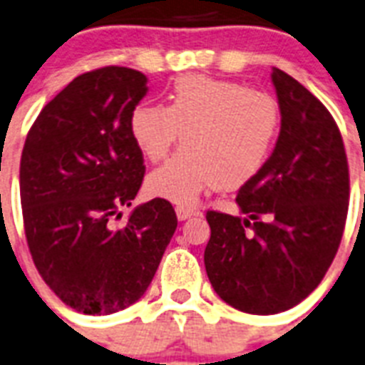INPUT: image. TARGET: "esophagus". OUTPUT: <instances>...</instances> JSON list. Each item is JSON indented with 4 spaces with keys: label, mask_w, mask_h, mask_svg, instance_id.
<instances>
[{
    "label": "esophagus",
    "mask_w": 365,
    "mask_h": 365,
    "mask_svg": "<svg viewBox=\"0 0 365 365\" xmlns=\"http://www.w3.org/2000/svg\"><path fill=\"white\" fill-rule=\"evenodd\" d=\"M198 211L195 210V207H189V206H176V217L180 220H185L189 219V217L197 215Z\"/></svg>",
    "instance_id": "1"
}]
</instances>
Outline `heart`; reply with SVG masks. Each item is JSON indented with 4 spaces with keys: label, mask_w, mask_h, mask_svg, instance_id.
Listing matches in <instances>:
<instances>
[{
    "label": "heart",
    "mask_w": 365,
    "mask_h": 365,
    "mask_svg": "<svg viewBox=\"0 0 365 365\" xmlns=\"http://www.w3.org/2000/svg\"><path fill=\"white\" fill-rule=\"evenodd\" d=\"M280 122L271 94L191 73L174 81L167 106L133 107L130 133L150 161L163 158L180 137L183 148L150 174L148 191L187 206L206 189H235L258 176L277 145Z\"/></svg>",
    "instance_id": "obj_1"
}]
</instances>
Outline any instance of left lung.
<instances>
[{
    "label": "left lung",
    "instance_id": "left-lung-1",
    "mask_svg": "<svg viewBox=\"0 0 365 365\" xmlns=\"http://www.w3.org/2000/svg\"><path fill=\"white\" fill-rule=\"evenodd\" d=\"M282 125L262 173L240 189L243 217L210 210L204 263L217 295L235 310L271 315L319 286L338 252L349 210V165L329 109L272 68Z\"/></svg>",
    "mask_w": 365,
    "mask_h": 365
}]
</instances>
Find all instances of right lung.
Returning <instances> with one entry per match:
<instances>
[{"label":"right lung","instance_id":"add662e5","mask_svg":"<svg viewBox=\"0 0 365 365\" xmlns=\"http://www.w3.org/2000/svg\"><path fill=\"white\" fill-rule=\"evenodd\" d=\"M146 91L139 70L81 73L46 103L21 152V213L36 271L64 304L87 315L139 301L178 226L165 198L115 225L145 178L130 115Z\"/></svg>","mask_w":365,"mask_h":365}]
</instances>
